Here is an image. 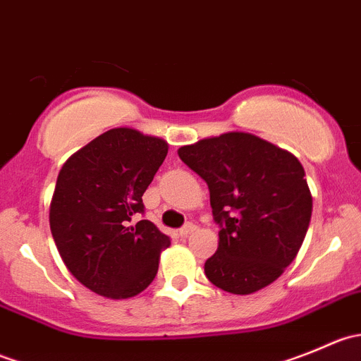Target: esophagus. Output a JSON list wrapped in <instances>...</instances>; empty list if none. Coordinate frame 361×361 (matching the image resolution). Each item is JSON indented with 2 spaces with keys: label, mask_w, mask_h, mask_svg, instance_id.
<instances>
[{
  "label": "esophagus",
  "mask_w": 361,
  "mask_h": 361,
  "mask_svg": "<svg viewBox=\"0 0 361 361\" xmlns=\"http://www.w3.org/2000/svg\"><path fill=\"white\" fill-rule=\"evenodd\" d=\"M195 228H197V227H195L194 224H187V225H185V227L180 228V235H181V238H187V235L192 234V232H194Z\"/></svg>",
  "instance_id": "1"
}]
</instances>
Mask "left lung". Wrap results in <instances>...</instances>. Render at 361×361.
Listing matches in <instances>:
<instances>
[{"instance_id": "obj_1", "label": "left lung", "mask_w": 361, "mask_h": 361, "mask_svg": "<svg viewBox=\"0 0 361 361\" xmlns=\"http://www.w3.org/2000/svg\"><path fill=\"white\" fill-rule=\"evenodd\" d=\"M209 188L218 250L204 264L224 292L250 295L271 285L297 257L312 213L302 164L250 133H225L178 150Z\"/></svg>"}]
</instances>
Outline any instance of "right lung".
<instances>
[{"instance_id":"add662e5","label":"right lung","mask_w":361,"mask_h":361,"mask_svg":"<svg viewBox=\"0 0 361 361\" xmlns=\"http://www.w3.org/2000/svg\"><path fill=\"white\" fill-rule=\"evenodd\" d=\"M169 145L130 127L97 136L64 162L50 202V231L68 271L94 293L129 298L159 271L169 238L143 213V194Z\"/></svg>"}]
</instances>
